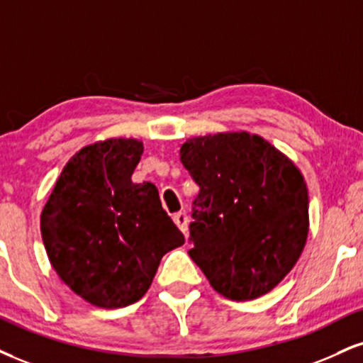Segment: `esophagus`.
I'll list each match as a JSON object with an SVG mask.
<instances>
[{"instance_id":"34e87169","label":"esophagus","mask_w":363,"mask_h":363,"mask_svg":"<svg viewBox=\"0 0 363 363\" xmlns=\"http://www.w3.org/2000/svg\"><path fill=\"white\" fill-rule=\"evenodd\" d=\"M172 220H174V223L179 226V230L186 235V231H187V215L186 213L184 211L176 213V215L172 216Z\"/></svg>"}]
</instances>
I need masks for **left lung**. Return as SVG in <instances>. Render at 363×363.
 Segmentation results:
<instances>
[{
    "label": "left lung",
    "instance_id": "8db88e82",
    "mask_svg": "<svg viewBox=\"0 0 363 363\" xmlns=\"http://www.w3.org/2000/svg\"><path fill=\"white\" fill-rule=\"evenodd\" d=\"M181 162L199 186L189 257L225 298L267 294L308 238V189L298 167L247 132L187 140Z\"/></svg>",
    "mask_w": 363,
    "mask_h": 363
}]
</instances>
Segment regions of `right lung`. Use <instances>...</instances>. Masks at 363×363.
I'll return each mask as SVG.
<instances>
[{
	"instance_id": "1",
	"label": "right lung",
	"mask_w": 363,
	"mask_h": 363,
	"mask_svg": "<svg viewBox=\"0 0 363 363\" xmlns=\"http://www.w3.org/2000/svg\"><path fill=\"white\" fill-rule=\"evenodd\" d=\"M142 142L111 138L84 147L65 165L40 216L52 267L99 308H125L148 291L160 259L184 235L152 182L133 184Z\"/></svg>"
}]
</instances>
